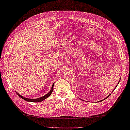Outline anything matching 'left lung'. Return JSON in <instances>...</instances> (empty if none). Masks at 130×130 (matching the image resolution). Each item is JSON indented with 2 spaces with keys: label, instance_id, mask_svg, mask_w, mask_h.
Masks as SVG:
<instances>
[{
  "label": "left lung",
  "instance_id": "left-lung-1",
  "mask_svg": "<svg viewBox=\"0 0 130 130\" xmlns=\"http://www.w3.org/2000/svg\"><path fill=\"white\" fill-rule=\"evenodd\" d=\"M120 81H119V82H120ZM115 89H116V88H115ZM109 96V95L108 96H107V97H106V98H105V99H103V100H102V101H99V102H102V101H103V100H104V99H107V98L108 97V96Z\"/></svg>",
  "mask_w": 130,
  "mask_h": 130
}]
</instances>
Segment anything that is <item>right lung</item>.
I'll return each instance as SVG.
<instances>
[{"instance_id":"right-lung-1","label":"right lung","mask_w":130,"mask_h":130,"mask_svg":"<svg viewBox=\"0 0 130 130\" xmlns=\"http://www.w3.org/2000/svg\"><path fill=\"white\" fill-rule=\"evenodd\" d=\"M54 83L52 84V87L51 88V90L50 92L47 94L43 95V96H42V97H40V98H37V99H29V98H25L24 97V96H22L21 95L19 94V93H18L17 92H16V93L18 95V96H20L21 98H22V99H23L24 100H25L27 102H42L43 101L44 99H46L47 98H48V96H50V95L51 94V93L52 92V91H53V88H54Z\"/></svg>"}]
</instances>
